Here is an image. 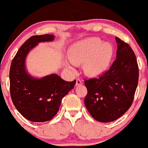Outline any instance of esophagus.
I'll list each match as a JSON object with an SVG mask.
<instances>
[{"instance_id": "34e87169", "label": "esophagus", "mask_w": 148, "mask_h": 148, "mask_svg": "<svg viewBox=\"0 0 148 148\" xmlns=\"http://www.w3.org/2000/svg\"><path fill=\"white\" fill-rule=\"evenodd\" d=\"M82 84H83V81H82V80H80V78L76 79V85H77V86L81 85Z\"/></svg>"}]
</instances>
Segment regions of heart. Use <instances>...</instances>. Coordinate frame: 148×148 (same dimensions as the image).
I'll use <instances>...</instances> for the list:
<instances>
[{
  "label": "heart",
  "mask_w": 148,
  "mask_h": 148,
  "mask_svg": "<svg viewBox=\"0 0 148 148\" xmlns=\"http://www.w3.org/2000/svg\"><path fill=\"white\" fill-rule=\"evenodd\" d=\"M114 53L112 44L104 42L99 38L92 37L74 43L70 48L68 54L71 61L79 64L84 62V70L90 75L103 73L109 66ZM73 69L71 64L68 65Z\"/></svg>",
  "instance_id": "b5f03b06"
}]
</instances>
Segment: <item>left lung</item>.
<instances>
[{
  "mask_svg": "<svg viewBox=\"0 0 148 148\" xmlns=\"http://www.w3.org/2000/svg\"><path fill=\"white\" fill-rule=\"evenodd\" d=\"M116 59L98 77L85 80L84 103L95 120L108 123L118 119L130 108L139 78L136 56L127 42L116 37Z\"/></svg>",
  "mask_w": 148,
  "mask_h": 148,
  "instance_id": "1",
  "label": "left lung"
}]
</instances>
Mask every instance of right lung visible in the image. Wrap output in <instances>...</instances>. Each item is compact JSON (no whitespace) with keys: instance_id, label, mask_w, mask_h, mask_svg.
<instances>
[{"instance_id":"right-lung-1","label":"right lung","mask_w":148,"mask_h":148,"mask_svg":"<svg viewBox=\"0 0 148 148\" xmlns=\"http://www.w3.org/2000/svg\"><path fill=\"white\" fill-rule=\"evenodd\" d=\"M53 35L33 36L19 48L10 68V92L13 105L27 120L36 123L51 120L57 114L62 99L74 88L76 80L68 82L52 74L36 79L27 73L25 60L38 42L51 41Z\"/></svg>"}]
</instances>
